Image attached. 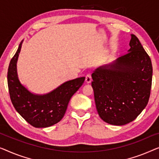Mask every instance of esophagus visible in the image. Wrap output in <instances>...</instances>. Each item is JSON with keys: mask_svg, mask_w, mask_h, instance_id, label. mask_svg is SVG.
Here are the masks:
<instances>
[{"mask_svg": "<svg viewBox=\"0 0 159 159\" xmlns=\"http://www.w3.org/2000/svg\"><path fill=\"white\" fill-rule=\"evenodd\" d=\"M92 80V77L90 74H87L86 76V83H91Z\"/></svg>", "mask_w": 159, "mask_h": 159, "instance_id": "34e87169", "label": "esophagus"}]
</instances>
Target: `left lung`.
I'll return each instance as SVG.
<instances>
[{
  "instance_id": "1",
  "label": "left lung",
  "mask_w": 159,
  "mask_h": 159,
  "mask_svg": "<svg viewBox=\"0 0 159 159\" xmlns=\"http://www.w3.org/2000/svg\"><path fill=\"white\" fill-rule=\"evenodd\" d=\"M128 52L91 75L98 114L114 125L135 120L147 106L151 94V58L135 35L131 34Z\"/></svg>"
}]
</instances>
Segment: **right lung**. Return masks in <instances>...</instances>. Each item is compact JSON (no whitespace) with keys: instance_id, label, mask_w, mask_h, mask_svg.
I'll return each mask as SVG.
<instances>
[{"instance_id":"1","label":"right lung","mask_w":159,"mask_h":159,"mask_svg":"<svg viewBox=\"0 0 159 159\" xmlns=\"http://www.w3.org/2000/svg\"><path fill=\"white\" fill-rule=\"evenodd\" d=\"M21 44L11 60L8 69V86L11 102L20 115L34 127H48L59 122L66 113L69 101L79 90L85 77L68 80L45 95L30 93L20 84L16 62Z\"/></svg>"}]
</instances>
